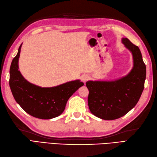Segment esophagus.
I'll return each mask as SVG.
<instances>
[{
	"instance_id": "1",
	"label": "esophagus",
	"mask_w": 157,
	"mask_h": 157,
	"mask_svg": "<svg viewBox=\"0 0 157 157\" xmlns=\"http://www.w3.org/2000/svg\"><path fill=\"white\" fill-rule=\"evenodd\" d=\"M82 81L83 82H87L88 79H89V78H90V77L88 75H83L82 76Z\"/></svg>"
}]
</instances>
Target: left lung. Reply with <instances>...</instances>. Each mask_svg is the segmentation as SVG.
Returning <instances> with one entry per match:
<instances>
[{"label": "left lung", "instance_id": "left-lung-1", "mask_svg": "<svg viewBox=\"0 0 157 157\" xmlns=\"http://www.w3.org/2000/svg\"><path fill=\"white\" fill-rule=\"evenodd\" d=\"M121 42L132 52L134 66L128 75L114 81H88V103L93 115L104 120L121 117L134 107L144 88L146 70L140 50L127 38Z\"/></svg>", "mask_w": 157, "mask_h": 157}]
</instances>
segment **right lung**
<instances>
[{"label":"right lung","instance_id":"obj_1","mask_svg":"<svg viewBox=\"0 0 157 157\" xmlns=\"http://www.w3.org/2000/svg\"><path fill=\"white\" fill-rule=\"evenodd\" d=\"M22 44L10 67L9 86L16 102L34 117L50 119L64 111L67 102L79 88L84 86L79 79L51 88H42L23 78L19 71V58Z\"/></svg>","mask_w":157,"mask_h":157}]
</instances>
